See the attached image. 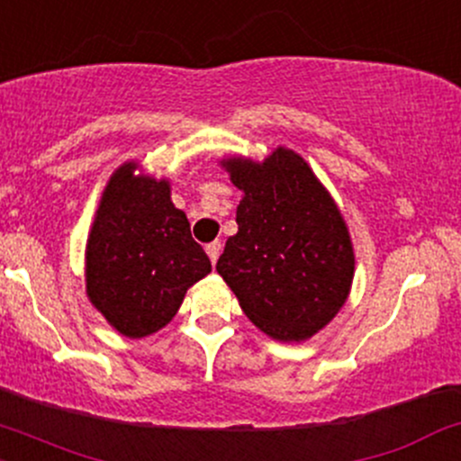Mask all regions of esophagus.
Here are the masks:
<instances>
[{"label": "esophagus", "instance_id": "34e87169", "mask_svg": "<svg viewBox=\"0 0 461 461\" xmlns=\"http://www.w3.org/2000/svg\"><path fill=\"white\" fill-rule=\"evenodd\" d=\"M221 249H222V245L218 243V240H214V243H210L205 247V251H207V256H210L212 263H216L218 256H221Z\"/></svg>", "mask_w": 461, "mask_h": 461}]
</instances>
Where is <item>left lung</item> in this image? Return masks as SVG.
Returning <instances> with one entry per match:
<instances>
[{"mask_svg":"<svg viewBox=\"0 0 461 461\" xmlns=\"http://www.w3.org/2000/svg\"><path fill=\"white\" fill-rule=\"evenodd\" d=\"M221 167L243 201L216 271L260 331L278 342L309 340L338 316L356 274L340 207L285 145L263 161L230 157Z\"/></svg>","mask_w":461,"mask_h":461,"instance_id":"obj_1","label":"left lung"}]
</instances>
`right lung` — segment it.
<instances>
[{
    "label": "right lung",
    "instance_id": "obj_1",
    "mask_svg": "<svg viewBox=\"0 0 461 461\" xmlns=\"http://www.w3.org/2000/svg\"><path fill=\"white\" fill-rule=\"evenodd\" d=\"M212 271L192 239L167 178L125 161L101 194L86 243V294L125 338L157 333L176 316L187 289Z\"/></svg>",
    "mask_w": 461,
    "mask_h": 461
}]
</instances>
